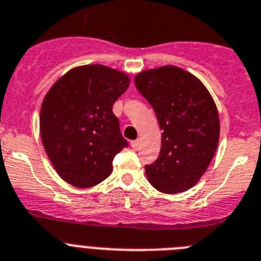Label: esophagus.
Returning <instances> with one entry per match:
<instances>
[{"label":"esophagus","mask_w":261,"mask_h":261,"mask_svg":"<svg viewBox=\"0 0 261 261\" xmlns=\"http://www.w3.org/2000/svg\"><path fill=\"white\" fill-rule=\"evenodd\" d=\"M139 146H141V142L138 141V139L137 141L131 142V147L134 148V150H138V148H139Z\"/></svg>","instance_id":"esophagus-1"}]
</instances>
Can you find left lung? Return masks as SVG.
<instances>
[{"instance_id": "8db88e82", "label": "left lung", "mask_w": 261, "mask_h": 261, "mask_svg": "<svg viewBox=\"0 0 261 261\" xmlns=\"http://www.w3.org/2000/svg\"><path fill=\"white\" fill-rule=\"evenodd\" d=\"M135 86L152 106L163 131L161 154L146 166L148 181L164 194L187 191L203 176L218 148L215 102L196 76L170 65L141 71Z\"/></svg>"}]
</instances>
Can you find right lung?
Returning <instances> with one entry per match:
<instances>
[{
  "instance_id": "add662e5",
  "label": "right lung",
  "mask_w": 261,
  "mask_h": 261,
  "mask_svg": "<svg viewBox=\"0 0 261 261\" xmlns=\"http://www.w3.org/2000/svg\"><path fill=\"white\" fill-rule=\"evenodd\" d=\"M128 86L123 71L85 65L63 74L45 95L41 139L57 174L69 185L93 187L113 172L114 156L127 147L113 106Z\"/></svg>"
}]
</instances>
